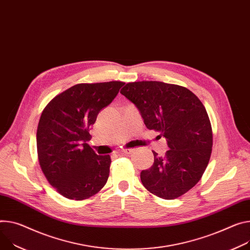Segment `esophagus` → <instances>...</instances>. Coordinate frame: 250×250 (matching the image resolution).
Segmentation results:
<instances>
[{
  "label": "esophagus",
  "instance_id": "obj_1",
  "mask_svg": "<svg viewBox=\"0 0 250 250\" xmlns=\"http://www.w3.org/2000/svg\"><path fill=\"white\" fill-rule=\"evenodd\" d=\"M131 151H132V149H131V148H125V149H123V150L121 151V153H124V154H129V153H131Z\"/></svg>",
  "mask_w": 250,
  "mask_h": 250
}]
</instances>
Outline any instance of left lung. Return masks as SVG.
Returning a JSON list of instances; mask_svg holds the SVG:
<instances>
[{"label": "left lung", "mask_w": 250, "mask_h": 250, "mask_svg": "<svg viewBox=\"0 0 250 250\" xmlns=\"http://www.w3.org/2000/svg\"><path fill=\"white\" fill-rule=\"evenodd\" d=\"M135 104L148 129L167 142L165 156L141 172L152 194L174 199L191 189L206 170L212 150V128L206 107L185 86L156 81L127 83L121 90Z\"/></svg>", "instance_id": "left-lung-1"}]
</instances>
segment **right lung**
Instances as JSON below:
<instances>
[{"label": "right lung", "mask_w": 250, "mask_h": 250, "mask_svg": "<svg viewBox=\"0 0 250 250\" xmlns=\"http://www.w3.org/2000/svg\"><path fill=\"white\" fill-rule=\"evenodd\" d=\"M124 84L78 83L43 108L37 129L39 163L49 184L62 196L83 200L106 184L110 156L98 155L86 144L92 139L88 130Z\"/></svg>", "instance_id": "1"}]
</instances>
